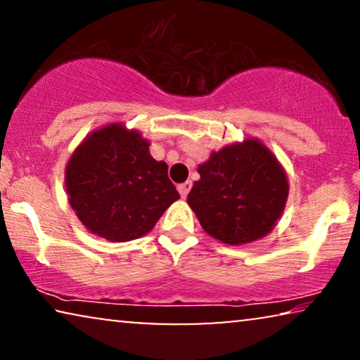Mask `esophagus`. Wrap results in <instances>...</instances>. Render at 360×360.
<instances>
[{
  "instance_id": "esophagus-1",
  "label": "esophagus",
  "mask_w": 360,
  "mask_h": 360,
  "mask_svg": "<svg viewBox=\"0 0 360 360\" xmlns=\"http://www.w3.org/2000/svg\"><path fill=\"white\" fill-rule=\"evenodd\" d=\"M190 190H191V181H185V184L179 185V191H180L181 198H186V196H188V193H190Z\"/></svg>"
}]
</instances>
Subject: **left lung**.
Instances as JSON below:
<instances>
[{
    "mask_svg": "<svg viewBox=\"0 0 360 360\" xmlns=\"http://www.w3.org/2000/svg\"><path fill=\"white\" fill-rule=\"evenodd\" d=\"M188 205L201 228L224 244L264 238L287 203V175L259 141L228 146L198 167Z\"/></svg>",
    "mask_w": 360,
    "mask_h": 360,
    "instance_id": "1",
    "label": "left lung"
}]
</instances>
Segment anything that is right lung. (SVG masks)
Instances as JSON below:
<instances>
[{
	"instance_id": "obj_1",
	"label": "right lung",
	"mask_w": 360,
	"mask_h": 360,
	"mask_svg": "<svg viewBox=\"0 0 360 360\" xmlns=\"http://www.w3.org/2000/svg\"><path fill=\"white\" fill-rule=\"evenodd\" d=\"M167 172L139 132L110 124L73 152L65 172L68 201L93 234L126 243L149 233L180 198Z\"/></svg>"
}]
</instances>
